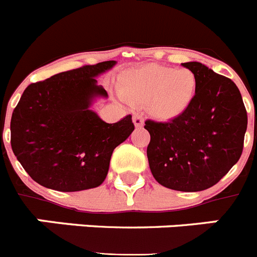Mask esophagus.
<instances>
[{"label": "esophagus", "instance_id": "34e87169", "mask_svg": "<svg viewBox=\"0 0 257 257\" xmlns=\"http://www.w3.org/2000/svg\"><path fill=\"white\" fill-rule=\"evenodd\" d=\"M133 122L136 127H142L143 124H144V118H143L142 114H138V113H136L133 117Z\"/></svg>", "mask_w": 257, "mask_h": 257}]
</instances>
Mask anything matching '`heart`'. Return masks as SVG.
Here are the masks:
<instances>
[{
	"label": "heart",
	"mask_w": 257,
	"mask_h": 257,
	"mask_svg": "<svg viewBox=\"0 0 257 257\" xmlns=\"http://www.w3.org/2000/svg\"><path fill=\"white\" fill-rule=\"evenodd\" d=\"M197 87V76L190 69L149 64L124 74L121 95L131 103H148L153 117L170 121L189 108Z\"/></svg>",
	"instance_id": "b5f03b06"
}]
</instances>
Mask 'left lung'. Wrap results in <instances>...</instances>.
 Returning a JSON list of instances; mask_svg holds the SVG:
<instances>
[{"mask_svg":"<svg viewBox=\"0 0 257 257\" xmlns=\"http://www.w3.org/2000/svg\"><path fill=\"white\" fill-rule=\"evenodd\" d=\"M197 76L189 108L170 122L145 121L152 175L169 189L199 192L213 187L243 151L247 112L235 83L198 61L184 63Z\"/></svg>","mask_w":257,"mask_h":257,"instance_id":"1","label":"left lung"}]
</instances>
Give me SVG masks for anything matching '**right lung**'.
I'll return each mask as SVG.
<instances>
[{
    "instance_id": "obj_1",
    "label": "right lung",
    "mask_w": 257,
    "mask_h": 257,
    "mask_svg": "<svg viewBox=\"0 0 257 257\" xmlns=\"http://www.w3.org/2000/svg\"><path fill=\"white\" fill-rule=\"evenodd\" d=\"M115 60L55 74L24 90L11 117V148L36 183L59 192L99 187L115 147L134 131L131 115L106 123L91 105L108 97L96 77Z\"/></svg>"
}]
</instances>
